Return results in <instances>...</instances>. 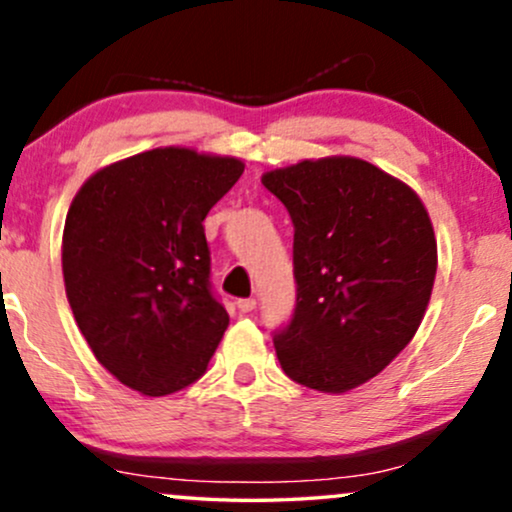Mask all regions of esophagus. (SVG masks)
<instances>
[{"mask_svg":"<svg viewBox=\"0 0 512 512\" xmlns=\"http://www.w3.org/2000/svg\"><path fill=\"white\" fill-rule=\"evenodd\" d=\"M236 305H238L240 313H250V310H255L257 301H255V298H240V301H238Z\"/></svg>","mask_w":512,"mask_h":512,"instance_id":"34e87169","label":"esophagus"}]
</instances>
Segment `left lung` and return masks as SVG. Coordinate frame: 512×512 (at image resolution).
I'll list each match as a JSON object with an SVG mask.
<instances>
[{"label":"left lung","instance_id":"1","mask_svg":"<svg viewBox=\"0 0 512 512\" xmlns=\"http://www.w3.org/2000/svg\"><path fill=\"white\" fill-rule=\"evenodd\" d=\"M293 221L296 308L276 356L310 390H354L411 342L431 301L438 248L419 195L351 156L262 175Z\"/></svg>","mask_w":512,"mask_h":512}]
</instances>
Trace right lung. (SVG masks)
<instances>
[{"instance_id":"1","label":"right lung","mask_w":512,"mask_h":512,"mask_svg":"<svg viewBox=\"0 0 512 512\" xmlns=\"http://www.w3.org/2000/svg\"><path fill=\"white\" fill-rule=\"evenodd\" d=\"M243 161L166 146L93 173L62 236V274L76 325L122 385L173 395L204 375L226 308L209 284L202 221L236 185Z\"/></svg>"}]
</instances>
